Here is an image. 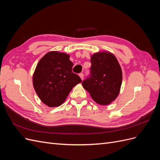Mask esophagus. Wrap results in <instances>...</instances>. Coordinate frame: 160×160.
<instances>
[{"instance_id": "34e87169", "label": "esophagus", "mask_w": 160, "mask_h": 160, "mask_svg": "<svg viewBox=\"0 0 160 160\" xmlns=\"http://www.w3.org/2000/svg\"><path fill=\"white\" fill-rule=\"evenodd\" d=\"M79 77H80V78L81 79V80L83 79V73H80Z\"/></svg>"}]
</instances>
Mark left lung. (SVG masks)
Wrapping results in <instances>:
<instances>
[{
	"mask_svg": "<svg viewBox=\"0 0 160 160\" xmlns=\"http://www.w3.org/2000/svg\"><path fill=\"white\" fill-rule=\"evenodd\" d=\"M91 76L82 83L97 103L107 105L119 94L122 71L115 56L110 52H95L91 57Z\"/></svg>",
	"mask_w": 160,
	"mask_h": 160,
	"instance_id": "1",
	"label": "left lung"
}]
</instances>
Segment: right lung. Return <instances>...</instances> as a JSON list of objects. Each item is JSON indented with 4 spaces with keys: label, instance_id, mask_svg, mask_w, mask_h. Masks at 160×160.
Masks as SVG:
<instances>
[{
    "label": "right lung",
    "instance_id": "obj_1",
    "mask_svg": "<svg viewBox=\"0 0 160 160\" xmlns=\"http://www.w3.org/2000/svg\"><path fill=\"white\" fill-rule=\"evenodd\" d=\"M65 52L50 51L38 61L32 83L38 98L50 108L61 105L72 89L81 82L72 72L73 63Z\"/></svg>",
    "mask_w": 160,
    "mask_h": 160
}]
</instances>
